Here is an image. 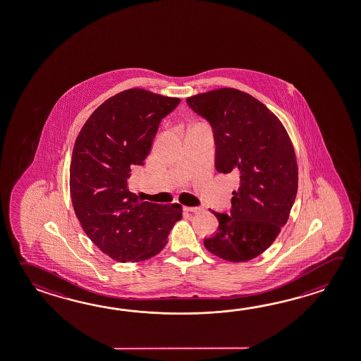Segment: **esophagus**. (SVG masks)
<instances>
[{"mask_svg": "<svg viewBox=\"0 0 361 361\" xmlns=\"http://www.w3.org/2000/svg\"><path fill=\"white\" fill-rule=\"evenodd\" d=\"M185 211L192 212V213H197V212L202 211V207H185Z\"/></svg>", "mask_w": 361, "mask_h": 361, "instance_id": "1", "label": "esophagus"}]
</instances>
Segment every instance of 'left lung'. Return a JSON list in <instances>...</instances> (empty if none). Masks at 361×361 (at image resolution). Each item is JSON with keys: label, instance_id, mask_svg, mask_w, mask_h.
<instances>
[{"label": "left lung", "instance_id": "left-lung-1", "mask_svg": "<svg viewBox=\"0 0 361 361\" xmlns=\"http://www.w3.org/2000/svg\"><path fill=\"white\" fill-rule=\"evenodd\" d=\"M186 103L211 125L216 170L238 177L230 213L212 211L219 225L204 246L228 262L250 260L272 245L293 208L298 164L291 140L263 103L238 89H216Z\"/></svg>", "mask_w": 361, "mask_h": 361}]
</instances>
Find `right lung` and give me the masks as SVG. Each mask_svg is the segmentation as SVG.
Returning a JSON list of instances; mask_svg holds the SVG:
<instances>
[{"label": "right lung", "mask_w": 361, "mask_h": 361, "mask_svg": "<svg viewBox=\"0 0 361 361\" xmlns=\"http://www.w3.org/2000/svg\"><path fill=\"white\" fill-rule=\"evenodd\" d=\"M178 98L129 89L90 115L76 137L70 164V194L88 238L109 258L140 262L167 244L181 218L180 204L143 202L129 190L135 166H143L162 118Z\"/></svg>", "instance_id": "1"}]
</instances>
